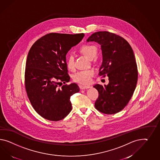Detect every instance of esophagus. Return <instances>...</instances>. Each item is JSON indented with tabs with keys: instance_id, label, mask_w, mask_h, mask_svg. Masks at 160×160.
<instances>
[{
	"instance_id": "1",
	"label": "esophagus",
	"mask_w": 160,
	"mask_h": 160,
	"mask_svg": "<svg viewBox=\"0 0 160 160\" xmlns=\"http://www.w3.org/2000/svg\"><path fill=\"white\" fill-rule=\"evenodd\" d=\"M91 86H80V88L82 89V90H84V89H87V88H90Z\"/></svg>"
}]
</instances>
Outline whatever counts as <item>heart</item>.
<instances>
[{"mask_svg":"<svg viewBox=\"0 0 160 160\" xmlns=\"http://www.w3.org/2000/svg\"><path fill=\"white\" fill-rule=\"evenodd\" d=\"M79 51L82 54L87 57L88 59H92L94 58L97 53V48L94 45L91 44H84L80 48ZM66 65L68 68L70 70H74V57L70 55L67 59ZM94 69H89L84 70H81L74 74L73 76V79L76 82L87 84L91 81V78L95 74Z\"/></svg>","mask_w":160,"mask_h":160,"instance_id":"obj_1","label":"heart"}]
</instances>
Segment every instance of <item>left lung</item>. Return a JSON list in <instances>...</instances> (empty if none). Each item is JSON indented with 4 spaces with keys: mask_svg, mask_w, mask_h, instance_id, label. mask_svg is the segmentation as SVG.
Returning a JSON list of instances; mask_svg holds the SVG:
<instances>
[{
    "mask_svg": "<svg viewBox=\"0 0 160 160\" xmlns=\"http://www.w3.org/2000/svg\"><path fill=\"white\" fill-rule=\"evenodd\" d=\"M87 41L101 45L103 59L98 74L109 78L107 86H94L99 93L95 108L105 114L119 112L128 104L137 84L138 71L133 49L126 39L108 31L94 32Z\"/></svg>",
    "mask_w": 160,
    "mask_h": 160,
    "instance_id": "1",
    "label": "left lung"
}]
</instances>
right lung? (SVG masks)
<instances>
[{"mask_svg": "<svg viewBox=\"0 0 160 160\" xmlns=\"http://www.w3.org/2000/svg\"><path fill=\"white\" fill-rule=\"evenodd\" d=\"M84 37L83 33H49L38 39L29 51L25 88L31 105L44 119L60 121L72 111L70 97L80 88L76 83L66 84L70 79L66 55ZM62 82L65 84L62 87Z\"/></svg>", "mask_w": 160, "mask_h": 160, "instance_id": "add662e5", "label": "right lung"}]
</instances>
